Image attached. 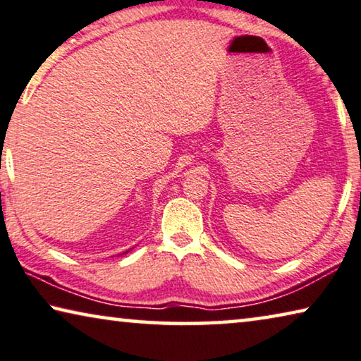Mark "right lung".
<instances>
[{"mask_svg": "<svg viewBox=\"0 0 361 361\" xmlns=\"http://www.w3.org/2000/svg\"><path fill=\"white\" fill-rule=\"evenodd\" d=\"M126 252H128V251H126ZM126 252H123V255H126Z\"/></svg>", "mask_w": 361, "mask_h": 361, "instance_id": "obj_1", "label": "right lung"}]
</instances>
